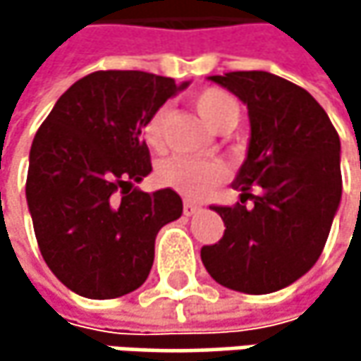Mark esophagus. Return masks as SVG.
<instances>
[{"instance_id": "1", "label": "esophagus", "mask_w": 361, "mask_h": 361, "mask_svg": "<svg viewBox=\"0 0 361 361\" xmlns=\"http://www.w3.org/2000/svg\"><path fill=\"white\" fill-rule=\"evenodd\" d=\"M200 207L192 200H183V215H194Z\"/></svg>"}]
</instances>
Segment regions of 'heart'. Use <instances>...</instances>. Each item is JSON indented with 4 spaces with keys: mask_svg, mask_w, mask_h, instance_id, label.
Segmentation results:
<instances>
[{
    "mask_svg": "<svg viewBox=\"0 0 361 361\" xmlns=\"http://www.w3.org/2000/svg\"><path fill=\"white\" fill-rule=\"evenodd\" d=\"M194 106L200 116L215 129L228 131L238 123V104L236 100L217 87L202 90L194 96ZM169 121V106H159L150 112L144 123V137L152 150H163L165 129ZM226 178V169L219 161L192 159V157H171L157 169V180L161 185L176 190L185 198H202Z\"/></svg>",
    "mask_w": 361,
    "mask_h": 361,
    "instance_id": "b5f03b06",
    "label": "heart"
}]
</instances>
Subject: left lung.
Here are the masks:
<instances>
[{
  "label": "left lung",
  "mask_w": 361,
  "mask_h": 361,
  "mask_svg": "<svg viewBox=\"0 0 361 361\" xmlns=\"http://www.w3.org/2000/svg\"><path fill=\"white\" fill-rule=\"evenodd\" d=\"M209 79L247 104L251 144L232 183L240 202L213 204L226 230L200 259L221 286L274 293L324 251L343 190L338 133L310 92L278 75L236 71Z\"/></svg>",
  "instance_id": "8db88e82"
}]
</instances>
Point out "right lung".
Instances as JSON below:
<instances>
[{"label":"right lung","mask_w":361,"mask_h":361,"mask_svg":"<svg viewBox=\"0 0 361 361\" xmlns=\"http://www.w3.org/2000/svg\"><path fill=\"white\" fill-rule=\"evenodd\" d=\"M185 85L142 71H96L37 129L27 202L39 251L73 293L116 299L146 282L154 238L183 204L171 188H133L152 171L140 135L150 112Z\"/></svg>","instance_id":"add662e5"}]
</instances>
